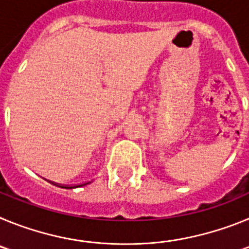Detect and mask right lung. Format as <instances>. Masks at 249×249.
<instances>
[{
  "label": "right lung",
  "instance_id": "right-lung-1",
  "mask_svg": "<svg viewBox=\"0 0 249 249\" xmlns=\"http://www.w3.org/2000/svg\"><path fill=\"white\" fill-rule=\"evenodd\" d=\"M89 183H91V182H87V183H83V184H78V186H73V187H71V188H74V187H81V186H85V184H89Z\"/></svg>",
  "mask_w": 249,
  "mask_h": 249
}]
</instances>
